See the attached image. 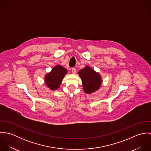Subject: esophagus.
I'll list each match as a JSON object with an SVG mask.
<instances>
[{
	"mask_svg": "<svg viewBox=\"0 0 151 151\" xmlns=\"http://www.w3.org/2000/svg\"><path fill=\"white\" fill-rule=\"evenodd\" d=\"M71 71H72V73H73V74H76V68H72V69H71Z\"/></svg>",
	"mask_w": 151,
	"mask_h": 151,
	"instance_id": "1",
	"label": "esophagus"
}]
</instances>
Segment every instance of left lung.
<instances>
[{
    "label": "left lung",
    "mask_w": 151,
    "mask_h": 151,
    "mask_svg": "<svg viewBox=\"0 0 151 151\" xmlns=\"http://www.w3.org/2000/svg\"><path fill=\"white\" fill-rule=\"evenodd\" d=\"M83 85V89L86 93H91L98 90L101 85L100 75L89 67L86 66L78 71Z\"/></svg>",
    "instance_id": "obj_1"
}]
</instances>
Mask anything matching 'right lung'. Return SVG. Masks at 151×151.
<instances>
[{
    "mask_svg": "<svg viewBox=\"0 0 151 151\" xmlns=\"http://www.w3.org/2000/svg\"><path fill=\"white\" fill-rule=\"evenodd\" d=\"M67 72V70L63 66L59 65H56L52 70L51 72L47 74L45 77L46 86L52 90L58 89Z\"/></svg>",
    "mask_w": 151,
    "mask_h": 151,
    "instance_id": "1",
    "label": "right lung"
}]
</instances>
